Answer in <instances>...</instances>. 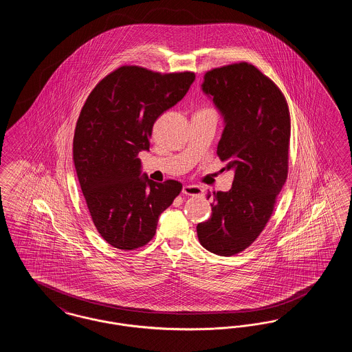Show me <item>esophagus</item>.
I'll return each mask as SVG.
<instances>
[{
    "label": "esophagus",
    "instance_id": "obj_1",
    "mask_svg": "<svg viewBox=\"0 0 352 352\" xmlns=\"http://www.w3.org/2000/svg\"><path fill=\"white\" fill-rule=\"evenodd\" d=\"M182 192L184 195H190V197H197V195H201L203 194V190L199 186H195V184H186L182 188Z\"/></svg>",
    "mask_w": 352,
    "mask_h": 352
}]
</instances>
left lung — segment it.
<instances>
[{
    "label": "left lung",
    "mask_w": 352,
    "mask_h": 352,
    "mask_svg": "<svg viewBox=\"0 0 352 352\" xmlns=\"http://www.w3.org/2000/svg\"><path fill=\"white\" fill-rule=\"evenodd\" d=\"M201 91L224 121L217 153L234 177L197 234L207 251L232 256L261 234L286 182L290 115L280 88L245 62L208 71Z\"/></svg>",
    "instance_id": "1"
}]
</instances>
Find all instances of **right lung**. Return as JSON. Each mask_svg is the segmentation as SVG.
<instances>
[{
    "label": "right lung",
    "instance_id": "add662e5",
    "mask_svg": "<svg viewBox=\"0 0 352 352\" xmlns=\"http://www.w3.org/2000/svg\"><path fill=\"white\" fill-rule=\"evenodd\" d=\"M194 72L161 75L122 66L107 75L84 102L74 135V165L92 221L112 247L132 251L153 239L160 215L182 184H157L141 170L153 125L184 99Z\"/></svg>",
    "mask_w": 352,
    "mask_h": 352
}]
</instances>
